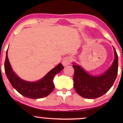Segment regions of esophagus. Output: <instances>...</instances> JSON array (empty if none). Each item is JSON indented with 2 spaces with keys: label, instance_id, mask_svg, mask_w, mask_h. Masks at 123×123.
Segmentation results:
<instances>
[{
  "label": "esophagus",
  "instance_id": "34e87169",
  "mask_svg": "<svg viewBox=\"0 0 123 123\" xmlns=\"http://www.w3.org/2000/svg\"><path fill=\"white\" fill-rule=\"evenodd\" d=\"M72 61V59L70 56H66L63 59L62 63L63 64V66H66L68 65V64H70Z\"/></svg>",
  "mask_w": 123,
  "mask_h": 123
}]
</instances>
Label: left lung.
<instances>
[{
    "label": "left lung",
    "mask_w": 123,
    "mask_h": 123,
    "mask_svg": "<svg viewBox=\"0 0 123 123\" xmlns=\"http://www.w3.org/2000/svg\"><path fill=\"white\" fill-rule=\"evenodd\" d=\"M114 60L112 66L104 73L94 76L74 63V87L77 93L86 99H95L103 95L113 86L118 74V57L113 47Z\"/></svg>",
    "instance_id": "1"
}]
</instances>
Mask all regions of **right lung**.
<instances>
[{
	"instance_id": "right-lung-1",
	"label": "right lung",
	"mask_w": 123,
	"mask_h": 123,
	"mask_svg": "<svg viewBox=\"0 0 123 123\" xmlns=\"http://www.w3.org/2000/svg\"><path fill=\"white\" fill-rule=\"evenodd\" d=\"M4 68L7 79L18 92L28 98L37 99L47 97L52 92L54 88V76L59 73L64 67L61 63H59L41 80L35 82L27 81L19 78L13 71L8 59L7 50Z\"/></svg>"
}]
</instances>
